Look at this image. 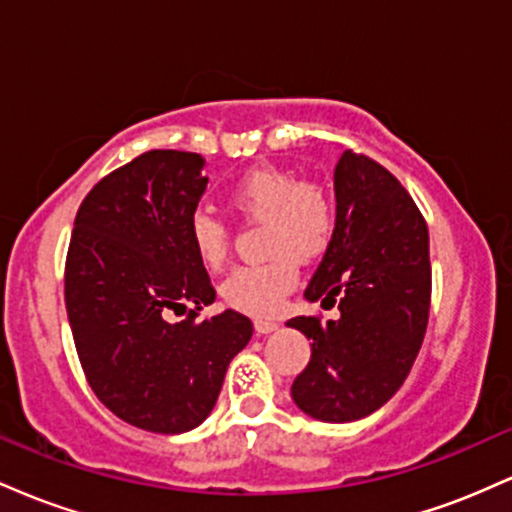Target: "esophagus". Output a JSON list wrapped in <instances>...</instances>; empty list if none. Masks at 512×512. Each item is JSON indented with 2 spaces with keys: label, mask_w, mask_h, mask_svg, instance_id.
I'll return each instance as SVG.
<instances>
[{
  "label": "esophagus",
  "mask_w": 512,
  "mask_h": 512,
  "mask_svg": "<svg viewBox=\"0 0 512 512\" xmlns=\"http://www.w3.org/2000/svg\"><path fill=\"white\" fill-rule=\"evenodd\" d=\"M255 330L260 334H272L279 330V322L276 320H264V317H260V320H255Z\"/></svg>",
  "instance_id": "1"
}]
</instances>
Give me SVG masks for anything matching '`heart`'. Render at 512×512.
I'll list each match as a JSON object with an SVG mask.
<instances>
[{
	"mask_svg": "<svg viewBox=\"0 0 512 512\" xmlns=\"http://www.w3.org/2000/svg\"><path fill=\"white\" fill-rule=\"evenodd\" d=\"M228 204L250 221H264V252L272 260L243 267L223 281L221 296L231 308L248 315H272L298 281V260L308 262L327 250L337 226L332 197L315 182H301L284 168H257L236 180ZM187 238L197 260L219 269L228 257L226 228L209 211H195Z\"/></svg>",
	"mask_w": 512,
	"mask_h": 512,
	"instance_id": "obj_1",
	"label": "heart"
}]
</instances>
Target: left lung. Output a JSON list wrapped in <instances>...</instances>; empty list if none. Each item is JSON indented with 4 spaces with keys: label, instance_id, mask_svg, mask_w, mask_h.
<instances>
[{
    "label": "left lung",
    "instance_id": "left-lung-1",
    "mask_svg": "<svg viewBox=\"0 0 512 512\" xmlns=\"http://www.w3.org/2000/svg\"><path fill=\"white\" fill-rule=\"evenodd\" d=\"M337 226L305 298L337 303V320L291 317L310 339L308 366L291 385L303 414L346 424L378 411L407 380L428 325V228L399 180L368 156L334 166Z\"/></svg>",
    "mask_w": 512,
    "mask_h": 512
}]
</instances>
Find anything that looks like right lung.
<instances>
[{
	"mask_svg": "<svg viewBox=\"0 0 512 512\" xmlns=\"http://www.w3.org/2000/svg\"><path fill=\"white\" fill-rule=\"evenodd\" d=\"M204 158L154 149L117 168L76 211L64 303L76 354L96 397L127 424L185 433L219 399L228 363L248 346L250 317L197 320L216 291L187 238L207 192ZM196 308L180 323L168 309Z\"/></svg>",
	"mask_w": 512,
	"mask_h": 512,
	"instance_id": "add662e5",
	"label": "right lung"
}]
</instances>
